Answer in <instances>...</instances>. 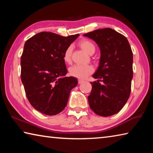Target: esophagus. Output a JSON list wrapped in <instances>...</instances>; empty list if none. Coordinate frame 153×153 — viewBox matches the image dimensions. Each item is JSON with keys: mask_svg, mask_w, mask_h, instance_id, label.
Returning a JSON list of instances; mask_svg holds the SVG:
<instances>
[{"mask_svg": "<svg viewBox=\"0 0 153 153\" xmlns=\"http://www.w3.org/2000/svg\"><path fill=\"white\" fill-rule=\"evenodd\" d=\"M83 82H84V81H83V80H82V79H78V84H81Z\"/></svg>", "mask_w": 153, "mask_h": 153, "instance_id": "obj_1", "label": "esophagus"}]
</instances>
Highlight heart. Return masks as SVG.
I'll list each match as a JSON object with an SVG mask.
<instances>
[{"label":"heart","instance_id":"obj_1","mask_svg":"<svg viewBox=\"0 0 153 153\" xmlns=\"http://www.w3.org/2000/svg\"><path fill=\"white\" fill-rule=\"evenodd\" d=\"M79 46L83 51H84L89 55H92L94 53L96 48L92 41L87 39H83L79 42ZM71 53L72 48L69 46L65 51L63 56V59L65 63H70L71 61ZM94 71V67L90 65H75L71 67L69 69V75L73 77L79 79H84L91 74Z\"/></svg>","mask_w":153,"mask_h":153}]
</instances>
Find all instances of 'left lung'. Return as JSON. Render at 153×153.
<instances>
[{
  "label": "left lung",
  "mask_w": 153,
  "mask_h": 153,
  "mask_svg": "<svg viewBox=\"0 0 153 153\" xmlns=\"http://www.w3.org/2000/svg\"><path fill=\"white\" fill-rule=\"evenodd\" d=\"M100 50L99 66L90 82V107L98 115L108 117L120 112L128 101L133 78V53L127 38L111 28L88 32ZM99 81H102L100 85Z\"/></svg>",
  "instance_id": "1"
}]
</instances>
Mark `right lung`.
I'll use <instances>...</instances> for the list:
<instances>
[{"instance_id": "obj_1", "label": "right lung", "mask_w": 153, "mask_h": 153, "mask_svg": "<svg viewBox=\"0 0 153 153\" xmlns=\"http://www.w3.org/2000/svg\"><path fill=\"white\" fill-rule=\"evenodd\" d=\"M79 34L64 37L42 32L25 43L21 57V79L32 107L46 115H55L66 107L71 90L77 85L67 73L65 51Z\"/></svg>"}]
</instances>
